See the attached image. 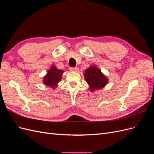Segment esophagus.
<instances>
[{"instance_id": "obj_1", "label": "esophagus", "mask_w": 154, "mask_h": 154, "mask_svg": "<svg viewBox=\"0 0 154 154\" xmlns=\"http://www.w3.org/2000/svg\"><path fill=\"white\" fill-rule=\"evenodd\" d=\"M69 69L71 70V71H73V72H78L79 69L78 67H70Z\"/></svg>"}]
</instances>
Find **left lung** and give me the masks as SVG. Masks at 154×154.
Instances as JSON below:
<instances>
[{
	"mask_svg": "<svg viewBox=\"0 0 154 154\" xmlns=\"http://www.w3.org/2000/svg\"><path fill=\"white\" fill-rule=\"evenodd\" d=\"M84 77L89 85V89L91 92L100 89L108 83V79L101 72V70L96 66H91L85 69Z\"/></svg>",
	"mask_w": 154,
	"mask_h": 154,
	"instance_id": "left-lung-1",
	"label": "left lung"
}]
</instances>
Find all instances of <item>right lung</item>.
Returning a JSON list of instances; mask_svg holds the SVG:
<instances>
[{
    "label": "right lung",
    "instance_id": "1",
    "mask_svg": "<svg viewBox=\"0 0 154 154\" xmlns=\"http://www.w3.org/2000/svg\"><path fill=\"white\" fill-rule=\"evenodd\" d=\"M63 73V70L57 69L53 66L47 72V74L44 78V83L47 86L53 88L57 87L58 83L61 80L62 76Z\"/></svg>",
    "mask_w": 154,
    "mask_h": 154
}]
</instances>
